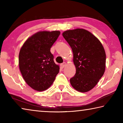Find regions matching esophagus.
I'll return each mask as SVG.
<instances>
[{
    "label": "esophagus",
    "instance_id": "esophagus-1",
    "mask_svg": "<svg viewBox=\"0 0 123 123\" xmlns=\"http://www.w3.org/2000/svg\"><path fill=\"white\" fill-rule=\"evenodd\" d=\"M66 66V62H63V63H62L61 64V68H64Z\"/></svg>",
    "mask_w": 123,
    "mask_h": 123
}]
</instances>
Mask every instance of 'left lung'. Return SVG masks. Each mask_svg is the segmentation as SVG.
<instances>
[{
  "instance_id": "1",
  "label": "left lung",
  "mask_w": 123,
  "mask_h": 123,
  "mask_svg": "<svg viewBox=\"0 0 123 123\" xmlns=\"http://www.w3.org/2000/svg\"><path fill=\"white\" fill-rule=\"evenodd\" d=\"M73 53L76 73L70 79L76 91L87 92L94 88L104 74L106 53L101 43L94 35L83 29L62 33Z\"/></svg>"
}]
</instances>
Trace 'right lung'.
Segmentation results:
<instances>
[{"mask_svg":"<svg viewBox=\"0 0 123 123\" xmlns=\"http://www.w3.org/2000/svg\"><path fill=\"white\" fill-rule=\"evenodd\" d=\"M59 31H39L26 39L20 48L19 67L25 81L37 91L47 89L59 73L60 67L50 52Z\"/></svg>","mask_w":123,"mask_h":123,"instance_id":"add662e5","label":"right lung"}]
</instances>
